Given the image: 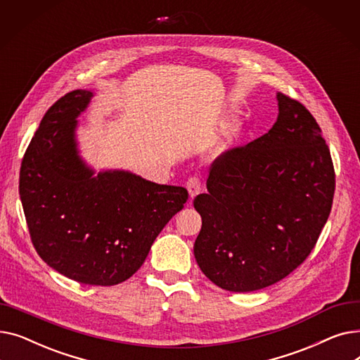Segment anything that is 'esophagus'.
I'll return each mask as SVG.
<instances>
[{"label": "esophagus", "mask_w": 360, "mask_h": 360, "mask_svg": "<svg viewBox=\"0 0 360 360\" xmlns=\"http://www.w3.org/2000/svg\"><path fill=\"white\" fill-rule=\"evenodd\" d=\"M186 190H188V193H190L191 200L194 197H197L200 194V191H201V182H200V179L197 176L188 178V181H186Z\"/></svg>", "instance_id": "esophagus-1"}]
</instances>
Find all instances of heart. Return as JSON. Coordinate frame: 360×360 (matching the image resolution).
Returning <instances> with one entry per match:
<instances>
[{"mask_svg": "<svg viewBox=\"0 0 360 360\" xmlns=\"http://www.w3.org/2000/svg\"><path fill=\"white\" fill-rule=\"evenodd\" d=\"M240 132H242V122L239 120H232L228 125H226L223 136L217 144L219 153H223V151L229 150L240 137Z\"/></svg>", "mask_w": 360, "mask_h": 360, "instance_id": "b5f03b06", "label": "heart"}]
</instances>
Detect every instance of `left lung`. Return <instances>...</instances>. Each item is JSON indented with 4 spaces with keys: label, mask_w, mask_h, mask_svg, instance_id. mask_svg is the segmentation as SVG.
I'll return each instance as SVG.
<instances>
[{
    "label": "left lung",
    "mask_w": 360,
    "mask_h": 360,
    "mask_svg": "<svg viewBox=\"0 0 360 360\" xmlns=\"http://www.w3.org/2000/svg\"><path fill=\"white\" fill-rule=\"evenodd\" d=\"M271 129L219 156L194 243L201 271L229 292H254L289 276L314 250L331 212L335 174L311 112L277 93Z\"/></svg>",
    "instance_id": "obj_1"
}]
</instances>
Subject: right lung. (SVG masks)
<instances>
[{
	"label": "right lung",
	"mask_w": 360,
	"mask_h": 360,
	"mask_svg": "<svg viewBox=\"0 0 360 360\" xmlns=\"http://www.w3.org/2000/svg\"><path fill=\"white\" fill-rule=\"evenodd\" d=\"M91 98L72 90L48 109L25 153L18 193L33 247L49 267L83 285L113 286L143 266L188 191L128 170L94 172L75 141Z\"/></svg>",
	"instance_id": "1"
}]
</instances>
